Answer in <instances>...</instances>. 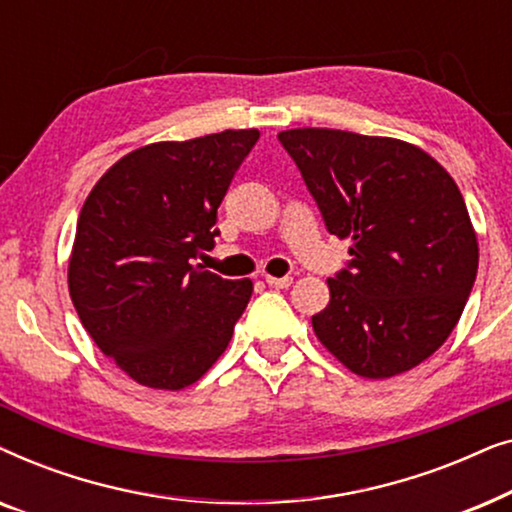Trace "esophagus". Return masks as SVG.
I'll use <instances>...</instances> for the list:
<instances>
[{
  "label": "esophagus",
  "instance_id": "1",
  "mask_svg": "<svg viewBox=\"0 0 512 512\" xmlns=\"http://www.w3.org/2000/svg\"><path fill=\"white\" fill-rule=\"evenodd\" d=\"M265 282H268V286H272V289H289V286L293 284V277H270V275H265Z\"/></svg>",
  "mask_w": 512,
  "mask_h": 512
}]
</instances>
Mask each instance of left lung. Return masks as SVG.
Here are the masks:
<instances>
[{"label": "left lung", "mask_w": 512, "mask_h": 512, "mask_svg": "<svg viewBox=\"0 0 512 512\" xmlns=\"http://www.w3.org/2000/svg\"><path fill=\"white\" fill-rule=\"evenodd\" d=\"M303 174L326 230L349 237V261L328 279L312 317L317 338L361 377L415 368L447 340L478 275L457 184L417 146L347 130L277 135Z\"/></svg>", "instance_id": "obj_1"}]
</instances>
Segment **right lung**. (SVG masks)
Returning <instances> with one entry per match:
<instances>
[{
    "label": "right lung",
    "instance_id": "right-lung-1",
    "mask_svg": "<svg viewBox=\"0 0 512 512\" xmlns=\"http://www.w3.org/2000/svg\"><path fill=\"white\" fill-rule=\"evenodd\" d=\"M258 130L160 142L118 160L76 223L69 296L104 356L151 389H184L233 338L251 291L195 265Z\"/></svg>",
    "mask_w": 512,
    "mask_h": 512
}]
</instances>
